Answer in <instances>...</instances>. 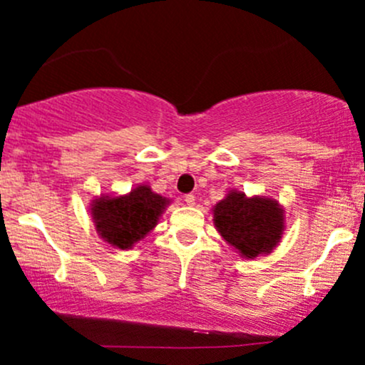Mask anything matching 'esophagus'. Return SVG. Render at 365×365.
<instances>
[{"instance_id":"34e87169","label":"esophagus","mask_w":365,"mask_h":365,"mask_svg":"<svg viewBox=\"0 0 365 365\" xmlns=\"http://www.w3.org/2000/svg\"><path fill=\"white\" fill-rule=\"evenodd\" d=\"M183 200H185L188 206H194V204H195V195L194 194H187L185 197H183Z\"/></svg>"}]
</instances>
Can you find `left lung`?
I'll return each instance as SVG.
<instances>
[{"instance_id":"8db88e82","label":"left lung","mask_w":365,"mask_h":365,"mask_svg":"<svg viewBox=\"0 0 365 365\" xmlns=\"http://www.w3.org/2000/svg\"><path fill=\"white\" fill-rule=\"evenodd\" d=\"M215 225L230 245L252 259L278 244L283 233V215L276 200L247 199L240 192H232L215 207Z\"/></svg>"}]
</instances>
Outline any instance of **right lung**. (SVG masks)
<instances>
[{
    "label": "right lung",
    "mask_w": 365,
    "mask_h": 365,
    "mask_svg": "<svg viewBox=\"0 0 365 365\" xmlns=\"http://www.w3.org/2000/svg\"><path fill=\"white\" fill-rule=\"evenodd\" d=\"M166 202L168 200L142 185L125 197L96 200L92 204V220L104 240L118 249H128L156 226Z\"/></svg>",
    "instance_id": "1"
}]
</instances>
